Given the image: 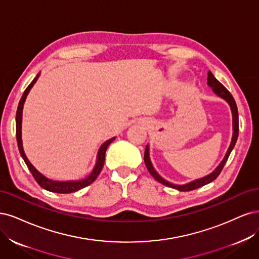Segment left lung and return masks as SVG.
Masks as SVG:
<instances>
[{
  "label": "left lung",
  "mask_w": 259,
  "mask_h": 259,
  "mask_svg": "<svg viewBox=\"0 0 259 259\" xmlns=\"http://www.w3.org/2000/svg\"><path fill=\"white\" fill-rule=\"evenodd\" d=\"M207 85L212 88L213 93L216 96H219L220 98L224 99L225 101H226L229 104L231 113H232V138H231V142H230V145H229V147L227 149L226 155H225L224 159L218 165V168H216L210 174H207L206 177L194 180V181L187 183V184H183V185L173 184V183H170L169 181L164 180L161 177V175L158 174V172L155 170V168L153 166V163L151 161V158H149V145H146V148H145L144 162H145V165H146L148 172L152 174V177L156 181L161 183V184L168 186V187H171V188H174V189H178L180 191H189V190L197 189L199 187H202V186L208 184V183L213 182L216 178H218L219 175H220V173L222 172L225 163H226L231 151L233 149V147H235L237 139H238V136H239V116H238V108H237V104H236L235 99H233V97L231 96V94L229 93V91L226 88H225L218 79L214 77V75L211 73V71H208V73H207Z\"/></svg>",
  "instance_id": "left-lung-1"
}]
</instances>
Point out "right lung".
Masks as SVG:
<instances>
[{"label": "right lung", "mask_w": 259, "mask_h": 259, "mask_svg": "<svg viewBox=\"0 0 259 259\" xmlns=\"http://www.w3.org/2000/svg\"><path fill=\"white\" fill-rule=\"evenodd\" d=\"M39 76V73L36 75V77L31 81V84L27 87V89L24 90V93L20 99L19 104H18V108H17V113H16V137H17V143H18V148L20 155L22 157V159L26 162L28 169L30 170V172L32 173L33 178L35 179V181L38 183V185L44 188L48 191H52V193H57V194H70V193H74V191H77L81 188H84L88 185H90L97 178L98 175L101 172L103 165H104V159H105V152L112 142L115 140V138H112L110 140L105 141L104 143L101 145V147L99 148L98 154H97V160H96V164L94 166L93 171L86 177L85 179L81 180H76V181H56V180H52L47 177H45L44 174H41L37 169L34 168L29 159L27 158L26 154H24L23 151V146H22V139H21V123H22V110H23V104L26 102L27 96L29 95L30 90L32 89V87L34 86V84L36 82L37 78Z\"/></svg>", "instance_id": "add662e5"}]
</instances>
